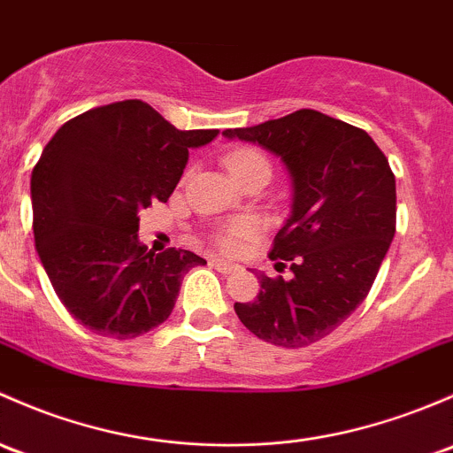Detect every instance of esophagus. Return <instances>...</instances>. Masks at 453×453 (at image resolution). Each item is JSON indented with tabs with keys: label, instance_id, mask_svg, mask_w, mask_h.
Wrapping results in <instances>:
<instances>
[{
	"label": "esophagus",
	"instance_id": "esophagus-1",
	"mask_svg": "<svg viewBox=\"0 0 453 453\" xmlns=\"http://www.w3.org/2000/svg\"><path fill=\"white\" fill-rule=\"evenodd\" d=\"M212 266L217 271H221V273H234V271H239V265H232V263H227V260H221V258H214Z\"/></svg>",
	"mask_w": 453,
	"mask_h": 453
}]
</instances>
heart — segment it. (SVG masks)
I'll use <instances>...</instances> for the list:
<instances>
[{"label": "heart", "mask_w": 453, "mask_h": 453, "mask_svg": "<svg viewBox=\"0 0 453 453\" xmlns=\"http://www.w3.org/2000/svg\"><path fill=\"white\" fill-rule=\"evenodd\" d=\"M226 165H227V169H230V173L234 175L236 180L242 178L245 173H250V171L256 169V166H269L265 156L260 154V151H256V150H236V151H232V154L226 158ZM254 234H256L254 223H251V221H236V223H232L227 230H223L221 234H219V242H221L223 250L239 251L242 247V242L250 241Z\"/></svg>", "instance_id": "b5f03b06"}]
</instances>
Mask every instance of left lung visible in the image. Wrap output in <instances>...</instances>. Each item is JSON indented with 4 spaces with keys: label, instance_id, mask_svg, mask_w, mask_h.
Returning a JSON list of instances; mask_svg holds the SVG:
<instances>
[{
    "label": "left lung",
    "instance_id": "obj_1",
    "mask_svg": "<svg viewBox=\"0 0 453 453\" xmlns=\"http://www.w3.org/2000/svg\"><path fill=\"white\" fill-rule=\"evenodd\" d=\"M223 136L278 156L293 188L269 254L290 260L293 278L260 273V293L234 311L271 345H312L365 302L395 236L397 193L387 156L365 130L308 108Z\"/></svg>",
    "mask_w": 453,
    "mask_h": 453
}]
</instances>
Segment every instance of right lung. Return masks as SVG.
I'll return each mask as SVG.
<instances>
[{
	"instance_id": "obj_1",
	"label": "right lung",
	"mask_w": 453,
	"mask_h": 453,
	"mask_svg": "<svg viewBox=\"0 0 453 453\" xmlns=\"http://www.w3.org/2000/svg\"><path fill=\"white\" fill-rule=\"evenodd\" d=\"M219 130H178L141 99L66 121L32 171L35 242L65 308L95 334L134 339L169 319L184 273L206 260L188 250L147 251L139 212L166 202L188 150Z\"/></svg>"
}]
</instances>
